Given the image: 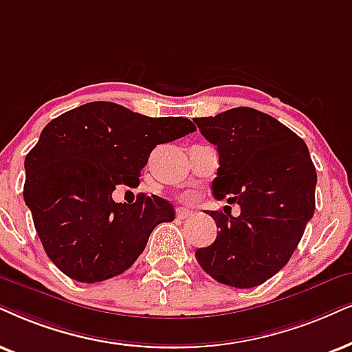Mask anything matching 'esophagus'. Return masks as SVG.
Here are the masks:
<instances>
[{
    "instance_id": "34e87169",
    "label": "esophagus",
    "mask_w": 352,
    "mask_h": 352,
    "mask_svg": "<svg viewBox=\"0 0 352 352\" xmlns=\"http://www.w3.org/2000/svg\"><path fill=\"white\" fill-rule=\"evenodd\" d=\"M190 214L191 212L190 211H186V209H177V217H179V219H186V217H190Z\"/></svg>"
}]
</instances>
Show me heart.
<instances>
[{"label": "heart", "mask_w": 352, "mask_h": 352, "mask_svg": "<svg viewBox=\"0 0 352 352\" xmlns=\"http://www.w3.org/2000/svg\"><path fill=\"white\" fill-rule=\"evenodd\" d=\"M193 199H195L193 193H188V195H185V197H184V201H193Z\"/></svg>", "instance_id": "b5f03b06"}]
</instances>
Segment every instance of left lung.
<instances>
[{"mask_svg": "<svg viewBox=\"0 0 352 352\" xmlns=\"http://www.w3.org/2000/svg\"><path fill=\"white\" fill-rule=\"evenodd\" d=\"M195 122L219 154L212 193L240 206L237 217L226 209V215L209 212L219 230L195 256L217 283L260 286L286 266L314 216L317 172L309 148L278 120L250 107Z\"/></svg>", "mask_w": 352, "mask_h": 352, "instance_id": "obj_1", "label": "left lung"}]
</instances>
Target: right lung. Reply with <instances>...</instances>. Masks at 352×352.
Returning a JSON list of instances; mask_svg holds the SVG:
<instances>
[{"label":"right lung","mask_w":352,"mask_h":352,"mask_svg":"<svg viewBox=\"0 0 352 352\" xmlns=\"http://www.w3.org/2000/svg\"><path fill=\"white\" fill-rule=\"evenodd\" d=\"M197 131L184 117L151 118L113 102H89L43 128L25 155L24 201L47 255L79 283L122 274L149 235L175 217L157 195L115 203L117 188H136L149 154Z\"/></svg>","instance_id":"add662e5"}]
</instances>
